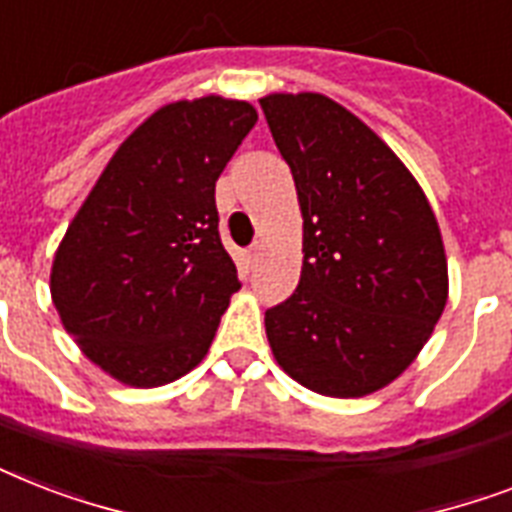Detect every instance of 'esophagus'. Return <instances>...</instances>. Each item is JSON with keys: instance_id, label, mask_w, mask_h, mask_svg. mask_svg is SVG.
I'll list each match as a JSON object with an SVG mask.
<instances>
[{"instance_id": "obj_1", "label": "esophagus", "mask_w": 512, "mask_h": 512, "mask_svg": "<svg viewBox=\"0 0 512 512\" xmlns=\"http://www.w3.org/2000/svg\"><path fill=\"white\" fill-rule=\"evenodd\" d=\"M260 255H263V244L257 241V244H252V247L247 249V263H249V265H257V260H260Z\"/></svg>"}]
</instances>
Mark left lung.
Segmentation results:
<instances>
[{"mask_svg":"<svg viewBox=\"0 0 512 512\" xmlns=\"http://www.w3.org/2000/svg\"><path fill=\"white\" fill-rule=\"evenodd\" d=\"M303 212V273L265 311L284 372L358 398L393 382L433 335L449 295L436 215L404 162L327 95L260 100Z\"/></svg>","mask_w":512,"mask_h":512,"instance_id":"8db88e82","label":"left lung"}]
</instances>
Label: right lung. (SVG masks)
<instances>
[{"label": "right lung", "mask_w": 512, "mask_h": 512, "mask_svg": "<svg viewBox=\"0 0 512 512\" xmlns=\"http://www.w3.org/2000/svg\"><path fill=\"white\" fill-rule=\"evenodd\" d=\"M255 122L247 100L220 95L159 108L116 148L60 241L52 303L84 356L124 385L159 388L207 356L241 287L215 183Z\"/></svg>", "instance_id": "right-lung-1"}]
</instances>
